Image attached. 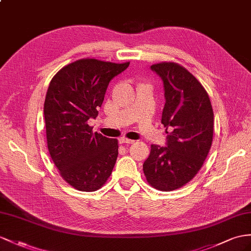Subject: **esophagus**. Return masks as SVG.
<instances>
[{
    "mask_svg": "<svg viewBox=\"0 0 251 251\" xmlns=\"http://www.w3.org/2000/svg\"><path fill=\"white\" fill-rule=\"evenodd\" d=\"M120 142L123 143V144L130 145V144L134 143V141H133V140H129V139H127V138H121V139H120Z\"/></svg>",
    "mask_w": 251,
    "mask_h": 251,
    "instance_id": "obj_1",
    "label": "esophagus"
}]
</instances>
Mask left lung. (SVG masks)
Returning <instances> with one entry per match:
<instances>
[{
  "label": "left lung",
  "mask_w": 251,
  "mask_h": 251,
  "mask_svg": "<svg viewBox=\"0 0 251 251\" xmlns=\"http://www.w3.org/2000/svg\"><path fill=\"white\" fill-rule=\"evenodd\" d=\"M151 70L163 81L161 123L169 131L165 146L151 145L143 171L152 188L169 192L183 187L202 166L213 139V109L204 88L187 69L162 62Z\"/></svg>",
  "instance_id": "1"
}]
</instances>
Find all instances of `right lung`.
I'll list each match as a JSON object with an SVG mask.
<instances>
[{
	"instance_id": "add662e5",
	"label": "right lung",
	"mask_w": 251,
	"mask_h": 251,
	"mask_svg": "<svg viewBox=\"0 0 251 251\" xmlns=\"http://www.w3.org/2000/svg\"><path fill=\"white\" fill-rule=\"evenodd\" d=\"M129 62L80 59L62 68L50 80L44 100L48 149L61 177L82 192L99 190L111 175L118 140L92 132L109 82Z\"/></svg>"
}]
</instances>
